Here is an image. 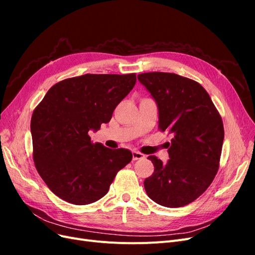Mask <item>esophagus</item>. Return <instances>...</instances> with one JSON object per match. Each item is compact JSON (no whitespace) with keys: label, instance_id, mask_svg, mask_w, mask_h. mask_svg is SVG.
I'll return each mask as SVG.
<instances>
[{"label":"esophagus","instance_id":"34e87169","mask_svg":"<svg viewBox=\"0 0 255 255\" xmlns=\"http://www.w3.org/2000/svg\"><path fill=\"white\" fill-rule=\"evenodd\" d=\"M133 160H137V159H142L144 158V155L142 153L138 152V151H133Z\"/></svg>","mask_w":255,"mask_h":255}]
</instances>
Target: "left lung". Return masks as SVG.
<instances>
[{"label": "left lung", "instance_id": "1", "mask_svg": "<svg viewBox=\"0 0 255 255\" xmlns=\"http://www.w3.org/2000/svg\"><path fill=\"white\" fill-rule=\"evenodd\" d=\"M158 106V128L172 134L167 164L149 156L154 172L143 182L146 195L159 205L194 202L217 174L225 129L210 95L198 82L168 72L137 76Z\"/></svg>", "mask_w": 255, "mask_h": 255}]
</instances>
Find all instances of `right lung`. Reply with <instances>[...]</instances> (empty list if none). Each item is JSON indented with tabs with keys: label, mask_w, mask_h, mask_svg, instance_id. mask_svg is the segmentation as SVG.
<instances>
[{
	"label": "right lung",
	"mask_w": 255,
	"mask_h": 255,
	"mask_svg": "<svg viewBox=\"0 0 255 255\" xmlns=\"http://www.w3.org/2000/svg\"><path fill=\"white\" fill-rule=\"evenodd\" d=\"M135 83L136 73L75 76L53 85L36 106L33 159L54 195L75 205L94 203L132 160L130 151L94 143L88 132L111 121Z\"/></svg>",
	"instance_id": "right-lung-1"
}]
</instances>
